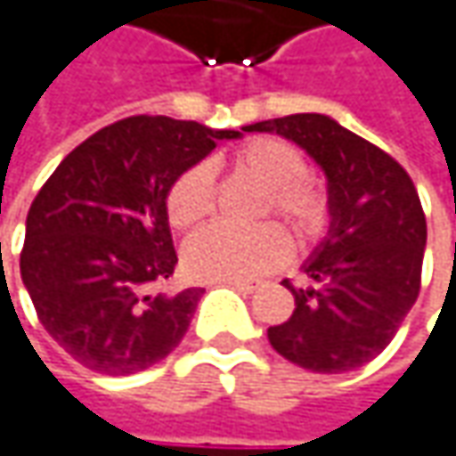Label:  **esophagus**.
<instances>
[{
  "label": "esophagus",
  "instance_id": "obj_1",
  "mask_svg": "<svg viewBox=\"0 0 456 456\" xmlns=\"http://www.w3.org/2000/svg\"><path fill=\"white\" fill-rule=\"evenodd\" d=\"M225 285H231V288H239V290H246V293H251V290H256L259 288V282L256 280H239V277H228V280H223Z\"/></svg>",
  "mask_w": 456,
  "mask_h": 456
}]
</instances>
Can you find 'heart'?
<instances>
[{
    "label": "heart",
    "mask_w": 456,
    "mask_h": 456,
    "mask_svg": "<svg viewBox=\"0 0 456 456\" xmlns=\"http://www.w3.org/2000/svg\"><path fill=\"white\" fill-rule=\"evenodd\" d=\"M231 166L248 179L267 186L262 212L275 210L301 244L316 241L327 223V194L306 174L301 150L280 137H254L233 150ZM166 210L174 228H191L215 210V176L208 163L181 171L168 189ZM290 256V241L275 223L256 228L208 225L183 246V267L197 280L259 277L277 270Z\"/></svg>",
    "instance_id": "heart-1"
}]
</instances>
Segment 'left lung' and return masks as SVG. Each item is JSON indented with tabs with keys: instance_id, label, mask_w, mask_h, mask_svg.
<instances>
[{
	"instance_id": "1",
	"label": "left lung",
	"mask_w": 456,
	"mask_h": 456,
	"mask_svg": "<svg viewBox=\"0 0 456 456\" xmlns=\"http://www.w3.org/2000/svg\"><path fill=\"white\" fill-rule=\"evenodd\" d=\"M275 132L309 152L327 176L330 231L304 262L311 285L267 338L282 358L314 374H345L397 335L420 290L426 215L407 171L384 150L324 114L244 126Z\"/></svg>"
}]
</instances>
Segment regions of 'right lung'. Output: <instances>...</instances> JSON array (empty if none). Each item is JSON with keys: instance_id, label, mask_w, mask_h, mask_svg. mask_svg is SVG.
<instances>
[{"instance_id": "add662e5", "label": "right lung", "mask_w": 456, "mask_h": 456, "mask_svg": "<svg viewBox=\"0 0 456 456\" xmlns=\"http://www.w3.org/2000/svg\"><path fill=\"white\" fill-rule=\"evenodd\" d=\"M244 132L129 116L75 147L41 186L20 275L44 330L82 366L137 374L186 335L205 290H160L179 262L166 197L181 171Z\"/></svg>"}]
</instances>
